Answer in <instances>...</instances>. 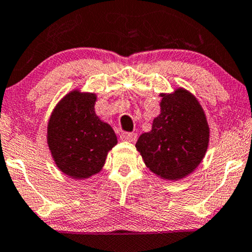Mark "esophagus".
<instances>
[{"label":"esophagus","mask_w":252,"mask_h":252,"mask_svg":"<svg viewBox=\"0 0 252 252\" xmlns=\"http://www.w3.org/2000/svg\"><path fill=\"white\" fill-rule=\"evenodd\" d=\"M121 139L124 142H135L137 139V133L135 132H123L121 135Z\"/></svg>","instance_id":"esophagus-1"}]
</instances>
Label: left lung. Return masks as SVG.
Instances as JSON below:
<instances>
[{
  "label": "left lung",
  "instance_id": "obj_1",
  "mask_svg": "<svg viewBox=\"0 0 252 252\" xmlns=\"http://www.w3.org/2000/svg\"><path fill=\"white\" fill-rule=\"evenodd\" d=\"M160 114L136 149L146 167L161 179L177 181L195 170L209 144V126L201 104L183 87L160 93Z\"/></svg>",
  "mask_w": 252,
  "mask_h": 252
}]
</instances>
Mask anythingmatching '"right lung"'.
Returning a JSON list of instances; mask_svg holds the SVG:
<instances>
[{"label":"right lung","mask_w":252,"mask_h":252,"mask_svg":"<svg viewBox=\"0 0 252 252\" xmlns=\"http://www.w3.org/2000/svg\"><path fill=\"white\" fill-rule=\"evenodd\" d=\"M96 94L73 89L57 103L47 123V145L57 167L80 180L102 170L117 144L109 124L95 114Z\"/></svg>","instance_id":"add662e5"}]
</instances>
